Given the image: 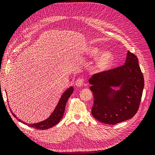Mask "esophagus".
Listing matches in <instances>:
<instances>
[{
    "label": "esophagus",
    "mask_w": 155,
    "mask_h": 155,
    "mask_svg": "<svg viewBox=\"0 0 155 155\" xmlns=\"http://www.w3.org/2000/svg\"><path fill=\"white\" fill-rule=\"evenodd\" d=\"M84 84V79L82 78H78L76 81V85L77 87H81Z\"/></svg>",
    "instance_id": "esophagus-1"
}]
</instances>
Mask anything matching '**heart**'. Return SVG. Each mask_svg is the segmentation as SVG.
<instances>
[{"mask_svg":"<svg viewBox=\"0 0 155 155\" xmlns=\"http://www.w3.org/2000/svg\"><path fill=\"white\" fill-rule=\"evenodd\" d=\"M100 51L97 48L91 47L88 49V53L92 57H95L98 54ZM113 55L109 52V51H105L102 53L98 57L96 61V67L97 68L101 70V71H104L109 69L113 63Z\"/></svg>","mask_w":155,"mask_h":155,"instance_id":"1","label":"heart"}]
</instances>
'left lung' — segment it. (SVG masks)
Here are the masks:
<instances>
[{
	"instance_id": "8db88e82",
	"label": "left lung",
	"mask_w": 155,
	"mask_h": 155,
	"mask_svg": "<svg viewBox=\"0 0 155 155\" xmlns=\"http://www.w3.org/2000/svg\"><path fill=\"white\" fill-rule=\"evenodd\" d=\"M94 96L91 113L101 123L115 125L132 118L141 101L144 79L137 56L128 50L125 64L93 75L89 79ZM122 85L114 99L107 96L112 86Z\"/></svg>"
}]
</instances>
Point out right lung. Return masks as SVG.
Instances as JSON below:
<instances>
[{"label":"right lung","instance_id":"right-lung-1","mask_svg":"<svg viewBox=\"0 0 155 155\" xmlns=\"http://www.w3.org/2000/svg\"><path fill=\"white\" fill-rule=\"evenodd\" d=\"M73 91H74V88L72 87H70L68 89H67V90L64 92L63 96H61V98L60 99L58 105L56 106L54 111L52 112V114L50 115V116L48 119L45 120V121H41V122L33 124H28L26 122H24V121H21L20 119H18V118H17L15 114L13 113L12 111V114L14 117H15V118H17L18 121H21V122H22V124H24L25 125H28L31 127L37 129H40V130L48 129L49 128L51 127L57 125L63 118L67 102L68 100L69 97L71 96Z\"/></svg>","mask_w":155,"mask_h":155}]
</instances>
